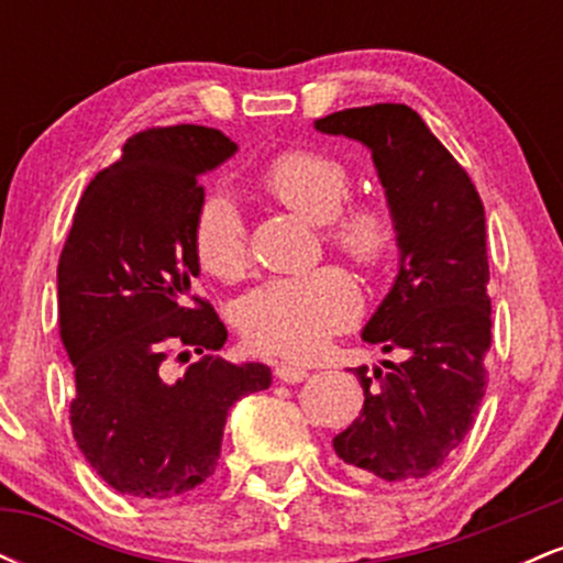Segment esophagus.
Returning a JSON list of instances; mask_svg holds the SVG:
<instances>
[{"instance_id": "obj_1", "label": "esophagus", "mask_w": 563, "mask_h": 563, "mask_svg": "<svg viewBox=\"0 0 563 563\" xmlns=\"http://www.w3.org/2000/svg\"><path fill=\"white\" fill-rule=\"evenodd\" d=\"M275 376L280 380H286V384H299L309 376V371L303 365H294V363H277L275 365Z\"/></svg>"}]
</instances>
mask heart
I'll use <instances>...</instances> for the list:
<instances>
[{"mask_svg":"<svg viewBox=\"0 0 563 563\" xmlns=\"http://www.w3.org/2000/svg\"><path fill=\"white\" fill-rule=\"evenodd\" d=\"M262 185L296 214L328 224V241L352 260L373 264L389 251L391 217L378 206H349L352 174L339 158L318 151H290L269 161ZM200 267L238 277L249 262V232L230 196H211L196 219ZM363 296L344 269L320 267L307 275L273 277L238 303V328L256 352L309 357L360 318Z\"/></svg>","mask_w":563,"mask_h":563,"instance_id":"b5f03b06","label":"heart"}]
</instances>
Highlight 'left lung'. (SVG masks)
Returning <instances> with one entry per match:
<instances>
[{"label":"left lung","instance_id":"1","mask_svg":"<svg viewBox=\"0 0 563 563\" xmlns=\"http://www.w3.org/2000/svg\"><path fill=\"white\" fill-rule=\"evenodd\" d=\"M314 129L371 151L399 264L363 341L407 352L391 371L376 365L367 376V365L354 367L365 405L333 437V450L360 479H423L468 434L487 386L493 322L482 198L412 108H346L318 119ZM380 365L389 367V360Z\"/></svg>","mask_w":563,"mask_h":563}]
</instances>
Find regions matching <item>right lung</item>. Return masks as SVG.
I'll return each instance as SVG.
<instances>
[{
	"instance_id": "add662e5",
	"label": "right lung",
	"mask_w": 563,
	"mask_h": 563,
	"mask_svg": "<svg viewBox=\"0 0 563 563\" xmlns=\"http://www.w3.org/2000/svg\"><path fill=\"white\" fill-rule=\"evenodd\" d=\"M235 151L219 129L196 124L134 134L87 185L63 245L57 312L76 376L70 429L121 495L172 500L203 484L230 407L273 384L267 365L217 357L228 331L192 294L198 179ZM169 340L205 354L174 382L159 367Z\"/></svg>"
}]
</instances>
